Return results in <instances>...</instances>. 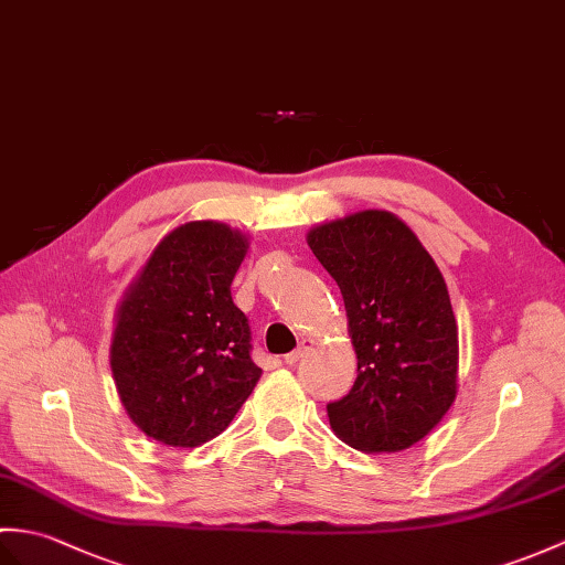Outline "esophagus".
Instances as JSON below:
<instances>
[{"label":"esophagus","instance_id":"esophagus-1","mask_svg":"<svg viewBox=\"0 0 565 565\" xmlns=\"http://www.w3.org/2000/svg\"><path fill=\"white\" fill-rule=\"evenodd\" d=\"M310 351H312V342H310V339H300L298 349H296V351H291V353H286V356H284V363H286V365H296L300 359H306Z\"/></svg>","mask_w":565,"mask_h":565}]
</instances>
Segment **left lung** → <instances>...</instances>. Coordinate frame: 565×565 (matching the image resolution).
Returning <instances> with one entry per match:
<instances>
[{"label":"left lung","mask_w":565,"mask_h":565,"mask_svg":"<svg viewBox=\"0 0 565 565\" xmlns=\"http://www.w3.org/2000/svg\"><path fill=\"white\" fill-rule=\"evenodd\" d=\"M344 298L359 375L327 404L353 450L399 452L424 440L457 397L460 339L450 294L416 233L385 209H361L306 233Z\"/></svg>","instance_id":"obj_1"}]
</instances>
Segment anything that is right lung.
Here are the masks:
<instances>
[{
	"mask_svg": "<svg viewBox=\"0 0 565 565\" xmlns=\"http://www.w3.org/2000/svg\"><path fill=\"white\" fill-rule=\"evenodd\" d=\"M250 238L221 221L180 223L156 243L115 308L110 371L127 416L168 448L228 428L262 369L231 284Z\"/></svg>",
	"mask_w": 565,
	"mask_h": 565,
	"instance_id": "add662e5",
	"label": "right lung"
}]
</instances>
